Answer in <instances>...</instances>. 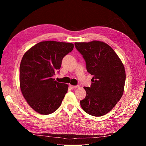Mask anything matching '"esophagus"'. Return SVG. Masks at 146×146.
<instances>
[{"label": "esophagus", "mask_w": 146, "mask_h": 146, "mask_svg": "<svg viewBox=\"0 0 146 146\" xmlns=\"http://www.w3.org/2000/svg\"><path fill=\"white\" fill-rule=\"evenodd\" d=\"M70 88H72V89H77V88L80 87V86L79 85H76V86H74V85H70Z\"/></svg>", "instance_id": "esophagus-1"}]
</instances>
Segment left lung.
<instances>
[{"instance_id": "8db88e82", "label": "left lung", "mask_w": 146, "mask_h": 146, "mask_svg": "<svg viewBox=\"0 0 146 146\" xmlns=\"http://www.w3.org/2000/svg\"><path fill=\"white\" fill-rule=\"evenodd\" d=\"M74 44L85 61L87 71L93 76L91 86L84 87L86 95L80 100L81 107L91 116H104L111 111L123 94L124 66L113 48L104 42Z\"/></svg>"}]
</instances>
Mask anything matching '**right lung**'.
Returning <instances> with one entry per match:
<instances>
[{
    "mask_svg": "<svg viewBox=\"0 0 146 146\" xmlns=\"http://www.w3.org/2000/svg\"><path fill=\"white\" fill-rule=\"evenodd\" d=\"M69 42L42 41L25 53L19 68L20 88L35 111L42 114L55 111L68 91L67 84L53 78L59 72L62 60L73 50Z\"/></svg>",
    "mask_w": 146,
    "mask_h": 146,
    "instance_id": "1",
    "label": "right lung"
}]
</instances>
